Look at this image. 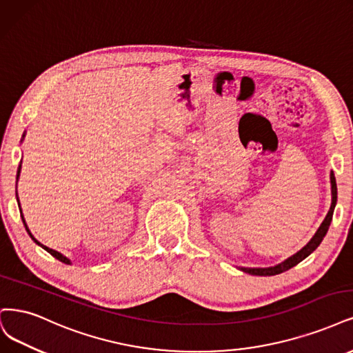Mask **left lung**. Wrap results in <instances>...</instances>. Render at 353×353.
I'll list each match as a JSON object with an SVG mask.
<instances>
[{
  "mask_svg": "<svg viewBox=\"0 0 353 353\" xmlns=\"http://www.w3.org/2000/svg\"><path fill=\"white\" fill-rule=\"evenodd\" d=\"M330 184H332V204H330V210L327 213V216L324 217L323 223L320 225V228L317 229V232L314 234V236L308 241V244L305 247H302L298 252H295L294 255H290L286 260H283L282 263H279L276 265H270V267H238L241 272L252 274V276H274V274H281L289 269H292L294 265H296L298 263H301L302 260H305L311 252H314L317 250V247L321 244V241L324 239L327 230H329V226L332 223L333 219V212L336 208L337 203V185H336V178L334 174L330 172Z\"/></svg>",
  "mask_w": 353,
  "mask_h": 353,
  "instance_id": "1",
  "label": "left lung"
}]
</instances>
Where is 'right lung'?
I'll use <instances>...</instances> for the list:
<instances>
[{
    "label": "right lung",
    "mask_w": 353,
    "mask_h": 353,
    "mask_svg": "<svg viewBox=\"0 0 353 353\" xmlns=\"http://www.w3.org/2000/svg\"><path fill=\"white\" fill-rule=\"evenodd\" d=\"M23 139H24V132H23V137H21V140L20 141H23ZM20 171H21V162H20V165H19V169H17V176H16V179L19 181V176H20ZM16 197H17V192H16ZM17 203H19V208H20V201H19V197H17ZM20 212H21V208H20ZM21 221H23V225H24V228H26V230H28V234H29V236L36 242V244H38L39 247H42L45 251H48L50 252L52 257H55L57 260H59V261H63V263H65V264H71V260L70 259H67L65 255H63L61 252H58V251H55V250H52V248H50V247H46V245H43V244H41V242L36 239L33 235H32V232L29 230V228H28V225H26V221H24V216H23V213H21Z\"/></svg>",
    "instance_id": "1"
}]
</instances>
